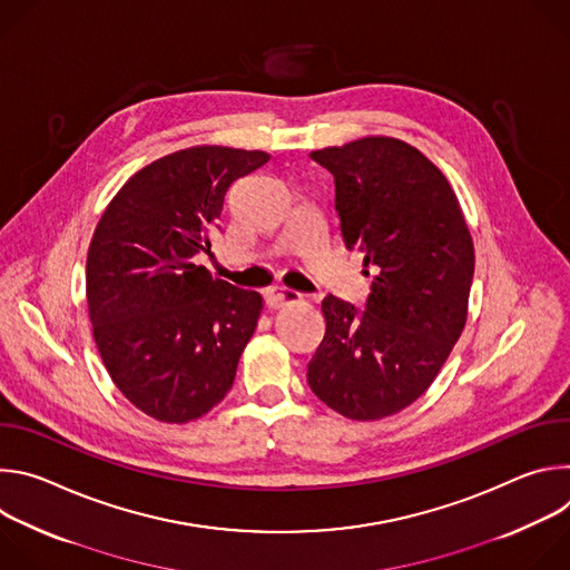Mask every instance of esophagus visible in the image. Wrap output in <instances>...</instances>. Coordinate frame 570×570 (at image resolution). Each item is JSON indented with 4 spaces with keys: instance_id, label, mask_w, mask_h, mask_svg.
Listing matches in <instances>:
<instances>
[{
    "instance_id": "1",
    "label": "esophagus",
    "mask_w": 570,
    "mask_h": 570,
    "mask_svg": "<svg viewBox=\"0 0 570 570\" xmlns=\"http://www.w3.org/2000/svg\"><path fill=\"white\" fill-rule=\"evenodd\" d=\"M299 299H302V295H299L297 291L286 288V286H275V288L266 291V304H268L271 308H282V306L295 304V302H299Z\"/></svg>"
}]
</instances>
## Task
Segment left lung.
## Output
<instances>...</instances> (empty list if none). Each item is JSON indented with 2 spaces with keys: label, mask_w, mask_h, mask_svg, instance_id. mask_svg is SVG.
<instances>
[{
  "label": "left lung",
  "mask_w": 570,
  "mask_h": 570,
  "mask_svg": "<svg viewBox=\"0 0 570 570\" xmlns=\"http://www.w3.org/2000/svg\"><path fill=\"white\" fill-rule=\"evenodd\" d=\"M334 176L343 240L363 253V311L327 295V332L306 381L336 413L374 422L417 401L458 343L473 279V240L455 191L415 146L363 137L313 150Z\"/></svg>",
  "instance_id": "obj_1"
}]
</instances>
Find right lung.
<instances>
[{
    "label": "right lung",
    "mask_w": 570,
    "mask_h": 570,
    "mask_svg": "<svg viewBox=\"0 0 570 570\" xmlns=\"http://www.w3.org/2000/svg\"><path fill=\"white\" fill-rule=\"evenodd\" d=\"M271 159L194 146L150 161L106 207L88 250L86 293L104 365L141 413L187 424L229 392L264 299L194 264L212 250L225 194Z\"/></svg>",
    "instance_id": "1"
}]
</instances>
